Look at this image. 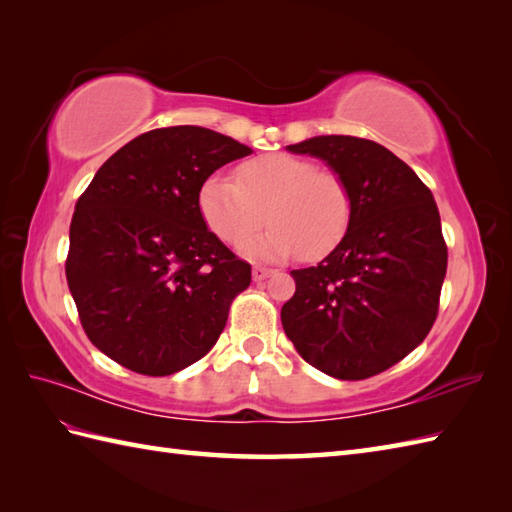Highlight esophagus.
<instances>
[{
	"mask_svg": "<svg viewBox=\"0 0 512 512\" xmlns=\"http://www.w3.org/2000/svg\"><path fill=\"white\" fill-rule=\"evenodd\" d=\"M274 274H276L274 269H267V267H260V265H256V267L252 269V276H254L256 282H263V280H267L269 276H274Z\"/></svg>",
	"mask_w": 512,
	"mask_h": 512,
	"instance_id": "esophagus-1",
	"label": "esophagus"
}]
</instances>
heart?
I'll use <instances>...</instances> for the list:
<instances>
[{
  "instance_id": "obj_1",
  "label": "heart",
  "mask_w": 512,
  "mask_h": 512,
  "mask_svg": "<svg viewBox=\"0 0 512 512\" xmlns=\"http://www.w3.org/2000/svg\"><path fill=\"white\" fill-rule=\"evenodd\" d=\"M197 208L208 230L227 245H238L264 222L263 234L243 243L249 258L282 260L302 254L322 258L342 241L352 201L344 179L317 170L304 157L274 153L236 168V181L210 175L197 195Z\"/></svg>"
}]
</instances>
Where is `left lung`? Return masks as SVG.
Segmentation results:
<instances>
[{
  "label": "left lung",
  "instance_id": "obj_1",
  "mask_svg": "<svg viewBox=\"0 0 512 512\" xmlns=\"http://www.w3.org/2000/svg\"><path fill=\"white\" fill-rule=\"evenodd\" d=\"M287 149L342 177L352 214L331 254L291 271L295 293L280 311L282 328L328 377H374L410 355L436 322L447 245L434 195L372 140L317 135Z\"/></svg>",
  "mask_w": 512,
  "mask_h": 512
}]
</instances>
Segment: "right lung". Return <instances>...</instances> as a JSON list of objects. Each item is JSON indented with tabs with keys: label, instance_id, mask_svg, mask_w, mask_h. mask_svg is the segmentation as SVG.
Segmentation results:
<instances>
[{
	"label": "right lung",
	"instance_id": "1",
	"mask_svg": "<svg viewBox=\"0 0 512 512\" xmlns=\"http://www.w3.org/2000/svg\"><path fill=\"white\" fill-rule=\"evenodd\" d=\"M249 146L203 127L142 133L76 201L65 276L92 344L120 366L166 377L208 355L252 267L206 223L203 181Z\"/></svg>",
	"mask_w": 512,
	"mask_h": 512
}]
</instances>
